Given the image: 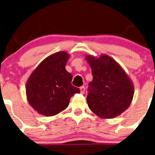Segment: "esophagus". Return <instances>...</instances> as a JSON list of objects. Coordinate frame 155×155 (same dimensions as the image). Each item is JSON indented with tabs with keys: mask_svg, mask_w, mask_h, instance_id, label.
<instances>
[{
	"mask_svg": "<svg viewBox=\"0 0 155 155\" xmlns=\"http://www.w3.org/2000/svg\"><path fill=\"white\" fill-rule=\"evenodd\" d=\"M80 91H81V94H84V91H85V88H84V86H81V87H80Z\"/></svg>",
	"mask_w": 155,
	"mask_h": 155,
	"instance_id": "34e87169",
	"label": "esophagus"
}]
</instances>
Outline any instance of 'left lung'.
<instances>
[{
	"instance_id": "1",
	"label": "left lung",
	"mask_w": 155,
	"mask_h": 155,
	"mask_svg": "<svg viewBox=\"0 0 155 155\" xmlns=\"http://www.w3.org/2000/svg\"><path fill=\"white\" fill-rule=\"evenodd\" d=\"M93 80L88 84L87 105L102 119L120 116L130 106L134 94L132 81L121 66L106 54L86 56Z\"/></svg>"
}]
</instances>
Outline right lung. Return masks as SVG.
Returning <instances> with one entry per match:
<instances>
[{
	"label": "right lung",
	"mask_w": 155,
	"mask_h": 155,
	"mask_svg": "<svg viewBox=\"0 0 155 155\" xmlns=\"http://www.w3.org/2000/svg\"><path fill=\"white\" fill-rule=\"evenodd\" d=\"M69 54L64 51L49 56L38 65L27 81L28 103L37 113L46 116L67 109L74 94L80 92L71 84L72 74L66 71Z\"/></svg>",
	"instance_id": "right-lung-1"
}]
</instances>
